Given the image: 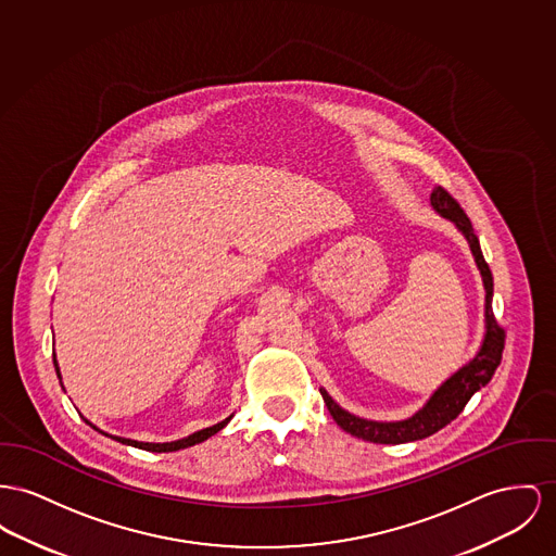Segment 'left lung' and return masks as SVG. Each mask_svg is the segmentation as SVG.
Segmentation results:
<instances>
[{
	"label": "left lung",
	"mask_w": 556,
	"mask_h": 556,
	"mask_svg": "<svg viewBox=\"0 0 556 556\" xmlns=\"http://www.w3.org/2000/svg\"><path fill=\"white\" fill-rule=\"evenodd\" d=\"M430 202L443 217L455 223L470 242L472 255H475L477 265L481 269L484 291H486V299H484L486 301L484 303L486 334H484L481 352L477 354V358L470 365H466L464 369L457 370L451 379H446L443 386L434 392V396L428 401V405L421 408L419 413H415L410 419H405V421L379 424V421L361 419V417L350 415L348 410L339 407L333 399L327 394V390H320V394L327 403L329 413L333 415L337 426L341 430L350 432L352 437L369 441V443H410V441H421V439H428V437L437 434L439 430H443L446 424H451L464 410L477 390H481L482 386H486L491 381L493 372L502 363L506 331H504V327L497 325V320L493 316V307H491L493 276H491V269H489L486 261L482 257L481 244H479V238L472 229V223L468 219V215L464 213V208L459 206V202L443 186L434 187V191L430 195Z\"/></svg>",
	"instance_id": "1"
}]
</instances>
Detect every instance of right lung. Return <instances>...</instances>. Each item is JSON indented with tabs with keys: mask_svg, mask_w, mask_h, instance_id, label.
<instances>
[{
	"mask_svg": "<svg viewBox=\"0 0 556 556\" xmlns=\"http://www.w3.org/2000/svg\"><path fill=\"white\" fill-rule=\"evenodd\" d=\"M54 369L59 372V365H56V358H54ZM59 377H61V372H59ZM231 417H227V419H223L219 424H215V426H211V428H204V430H200V432H195V434H191V437H187V439H181V441H175V443H137V441H130V439H117V437H113L117 443L130 444V446H137V448H146V451H153V453H168V451H179V448H187V446H191V444L202 443V441H206L208 437H213V434H217L219 430H222L223 426L229 421ZM94 428V426H92Z\"/></svg>",
	"mask_w": 556,
	"mask_h": 556,
	"instance_id": "obj_1",
	"label": "right lung"
}]
</instances>
